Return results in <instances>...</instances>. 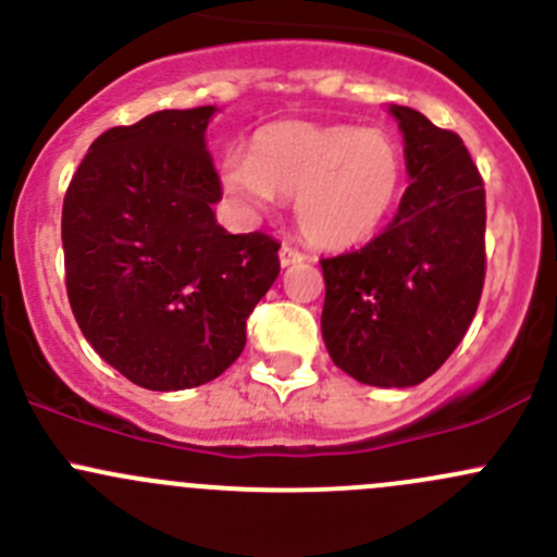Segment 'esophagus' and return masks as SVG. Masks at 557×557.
<instances>
[{
  "label": "esophagus",
  "instance_id": "1",
  "mask_svg": "<svg viewBox=\"0 0 557 557\" xmlns=\"http://www.w3.org/2000/svg\"><path fill=\"white\" fill-rule=\"evenodd\" d=\"M305 258L307 256L299 250V247H294V245L280 247V263H283V267H290V263H301Z\"/></svg>",
  "mask_w": 557,
  "mask_h": 557
}]
</instances>
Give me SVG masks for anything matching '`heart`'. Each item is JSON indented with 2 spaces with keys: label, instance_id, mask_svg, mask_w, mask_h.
Returning <instances> with one entry per match:
<instances>
[{
  "label": "heart",
  "instance_id": "heart-1",
  "mask_svg": "<svg viewBox=\"0 0 557 557\" xmlns=\"http://www.w3.org/2000/svg\"><path fill=\"white\" fill-rule=\"evenodd\" d=\"M221 183L250 212L294 196L299 232L320 247H350L372 237L404 185L401 145L383 128L274 121L258 128L250 150L228 153Z\"/></svg>",
  "mask_w": 557,
  "mask_h": 557
}]
</instances>
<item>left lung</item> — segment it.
Returning <instances> with one entry per match:
<instances>
[{"label": "left lung", "instance_id": "8db88e82", "mask_svg": "<svg viewBox=\"0 0 557 557\" xmlns=\"http://www.w3.org/2000/svg\"><path fill=\"white\" fill-rule=\"evenodd\" d=\"M409 188L361 250L323 258L320 329L331 361L363 385L429 380L474 320L485 285V185L463 139L391 104Z\"/></svg>", "mask_w": 557, "mask_h": 557}]
</instances>
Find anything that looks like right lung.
<instances>
[{"label":"right lung","mask_w":557,"mask_h":557,"mask_svg":"<svg viewBox=\"0 0 557 557\" xmlns=\"http://www.w3.org/2000/svg\"><path fill=\"white\" fill-rule=\"evenodd\" d=\"M215 107L161 110L107 128L61 210L66 296L83 336L148 391L221 377L280 274L269 234H228L205 132Z\"/></svg>","instance_id":"1"}]
</instances>
